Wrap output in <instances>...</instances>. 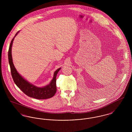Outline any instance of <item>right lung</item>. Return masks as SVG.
I'll return each instance as SVG.
<instances>
[{
  "mask_svg": "<svg viewBox=\"0 0 132 132\" xmlns=\"http://www.w3.org/2000/svg\"><path fill=\"white\" fill-rule=\"evenodd\" d=\"M19 31H18L16 34L15 37L12 39L8 50V61L13 81L17 86L25 94L29 97L38 100H44L51 98L54 95L56 92V76L59 71L61 69V68L57 69L54 72L53 78L51 81L50 84L43 87H38L32 85L27 81L22 76L20 75L14 65L11 53L14 39L19 33Z\"/></svg>",
  "mask_w": 132,
  "mask_h": 132,
  "instance_id": "right-lung-1",
  "label": "right lung"
}]
</instances>
